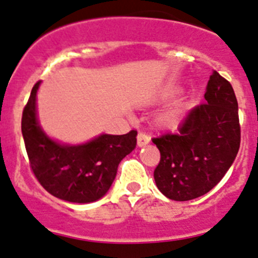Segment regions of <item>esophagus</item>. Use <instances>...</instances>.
I'll return each mask as SVG.
<instances>
[{"mask_svg": "<svg viewBox=\"0 0 258 258\" xmlns=\"http://www.w3.org/2000/svg\"><path fill=\"white\" fill-rule=\"evenodd\" d=\"M151 142V139H149V136L147 135V134H144V132H139L138 134V147H144V145H147L148 143Z\"/></svg>", "mask_w": 258, "mask_h": 258, "instance_id": "esophagus-1", "label": "esophagus"}]
</instances>
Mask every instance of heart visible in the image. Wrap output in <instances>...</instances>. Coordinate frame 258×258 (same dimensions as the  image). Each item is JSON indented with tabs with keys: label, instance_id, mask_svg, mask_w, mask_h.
Wrapping results in <instances>:
<instances>
[{
	"label": "heart",
	"instance_id": "1",
	"mask_svg": "<svg viewBox=\"0 0 258 258\" xmlns=\"http://www.w3.org/2000/svg\"><path fill=\"white\" fill-rule=\"evenodd\" d=\"M179 115H180V107L179 105H174L170 109H167L162 115L158 118V124L161 127H171L174 124H176V122L179 120Z\"/></svg>",
	"mask_w": 258,
	"mask_h": 258
}]
</instances>
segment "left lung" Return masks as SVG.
Wrapping results in <instances>:
<instances>
[{
	"mask_svg": "<svg viewBox=\"0 0 258 258\" xmlns=\"http://www.w3.org/2000/svg\"><path fill=\"white\" fill-rule=\"evenodd\" d=\"M204 97L207 104L188 111L178 134L152 140L161 153L154 180L170 200L188 201L208 194L221 182L239 152L240 124L230 82L213 71Z\"/></svg>",
	"mask_w": 258,
	"mask_h": 258,
	"instance_id": "left-lung-1",
	"label": "left lung"
}]
</instances>
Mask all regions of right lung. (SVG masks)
<instances>
[{
    "label": "right lung",
    "instance_id": "obj_1",
    "mask_svg": "<svg viewBox=\"0 0 258 258\" xmlns=\"http://www.w3.org/2000/svg\"><path fill=\"white\" fill-rule=\"evenodd\" d=\"M37 82L22 116V134L31 169L40 184L69 203L101 199L113 184L120 161L136 147L135 130L126 135H102L84 144H61L42 131L37 120Z\"/></svg>",
    "mask_w": 258,
    "mask_h": 258
}]
</instances>
